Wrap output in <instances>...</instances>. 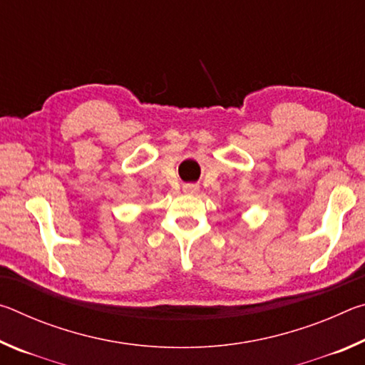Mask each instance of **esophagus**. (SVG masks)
Here are the masks:
<instances>
[{
	"label": "esophagus",
	"instance_id": "obj_1",
	"mask_svg": "<svg viewBox=\"0 0 365 365\" xmlns=\"http://www.w3.org/2000/svg\"><path fill=\"white\" fill-rule=\"evenodd\" d=\"M183 191H185V193H188V195H195V193H197V187H196V185H185Z\"/></svg>",
	"mask_w": 365,
	"mask_h": 365
}]
</instances>
